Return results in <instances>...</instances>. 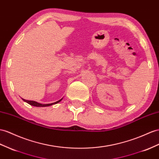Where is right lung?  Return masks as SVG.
Returning a JSON list of instances; mask_svg holds the SVG:
<instances>
[{
	"label": "right lung",
	"mask_w": 159,
	"mask_h": 159,
	"mask_svg": "<svg viewBox=\"0 0 159 159\" xmlns=\"http://www.w3.org/2000/svg\"><path fill=\"white\" fill-rule=\"evenodd\" d=\"M62 99H61L60 100L56 101V102H54L53 103H49V104H42V103H39L38 102H36V101H28V100H25L23 99V100L24 101H25V102H27V103H29L30 105H33V106H35V107H47V106H50V105H52L53 104H56L59 103L60 101L62 100Z\"/></svg>",
	"instance_id": "add662e5"
}]
</instances>
